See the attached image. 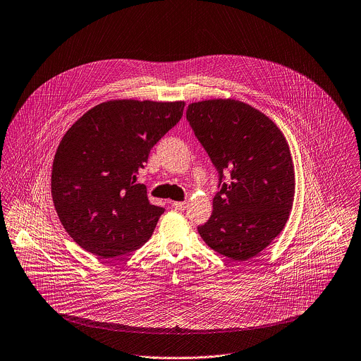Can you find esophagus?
<instances>
[{
	"instance_id": "esophagus-1",
	"label": "esophagus",
	"mask_w": 361,
	"mask_h": 361,
	"mask_svg": "<svg viewBox=\"0 0 361 361\" xmlns=\"http://www.w3.org/2000/svg\"><path fill=\"white\" fill-rule=\"evenodd\" d=\"M173 208L176 211H184L187 208V202H173Z\"/></svg>"
}]
</instances>
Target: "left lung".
I'll list each match as a JSON object with an SVG mask.
<instances>
[{
  "mask_svg": "<svg viewBox=\"0 0 361 361\" xmlns=\"http://www.w3.org/2000/svg\"><path fill=\"white\" fill-rule=\"evenodd\" d=\"M185 116L219 180L214 212L198 233L219 254L245 261L288 221L294 167L286 138L265 114L238 100L192 103Z\"/></svg>",
  "mask_w": 361,
  "mask_h": 361,
  "instance_id": "obj_1",
  "label": "left lung"
}]
</instances>
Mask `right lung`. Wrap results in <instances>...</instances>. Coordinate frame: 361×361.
I'll return each mask as SVG.
<instances>
[{"instance_id":"right-lung-1","label":"right lung","mask_w":361,"mask_h":361,"mask_svg":"<svg viewBox=\"0 0 361 361\" xmlns=\"http://www.w3.org/2000/svg\"><path fill=\"white\" fill-rule=\"evenodd\" d=\"M184 102L113 100L85 113L57 149L51 195L64 228L107 259L145 244L164 208L137 184L150 149L183 117Z\"/></svg>"}]
</instances>
